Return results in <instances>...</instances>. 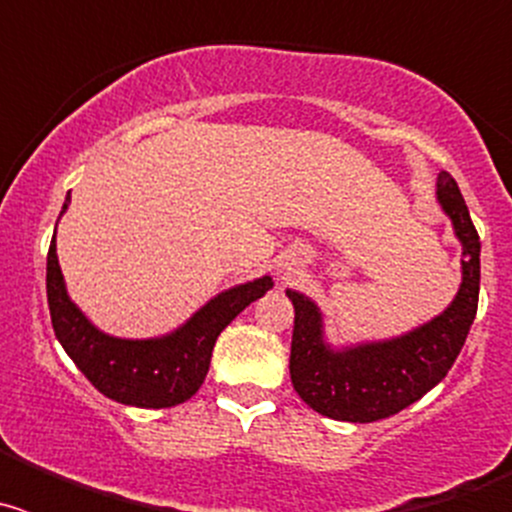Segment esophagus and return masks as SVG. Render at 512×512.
Here are the masks:
<instances>
[{
  "instance_id": "34e87169",
  "label": "esophagus",
  "mask_w": 512,
  "mask_h": 512,
  "mask_svg": "<svg viewBox=\"0 0 512 512\" xmlns=\"http://www.w3.org/2000/svg\"><path fill=\"white\" fill-rule=\"evenodd\" d=\"M292 274H297V264H284L282 266V277H292Z\"/></svg>"
}]
</instances>
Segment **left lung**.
<instances>
[{"label":"left lung","mask_w":512,"mask_h":512,"mask_svg":"<svg viewBox=\"0 0 512 512\" xmlns=\"http://www.w3.org/2000/svg\"><path fill=\"white\" fill-rule=\"evenodd\" d=\"M436 202L461 243V284L449 307L428 323L382 341L333 346L325 338L323 310L297 289H287L295 305L289 377L315 413L346 423L390 418L431 392L454 366L477 315L482 243L449 171L438 174Z\"/></svg>","instance_id":"1"}]
</instances>
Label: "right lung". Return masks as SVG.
I'll return each mask as SVG.
<instances>
[{"mask_svg": "<svg viewBox=\"0 0 512 512\" xmlns=\"http://www.w3.org/2000/svg\"><path fill=\"white\" fill-rule=\"evenodd\" d=\"M71 194L63 202L69 210ZM58 225V223H56ZM274 287L266 277L235 284L207 300L179 328L156 338H120L99 330L69 297L56 253V235L48 248L45 289L58 343L79 372L110 400L133 408H174L200 390L210 369L217 336L251 302Z\"/></svg>", "mask_w": 512, "mask_h": 512, "instance_id": "right-lung-1", "label": "right lung"}]
</instances>
